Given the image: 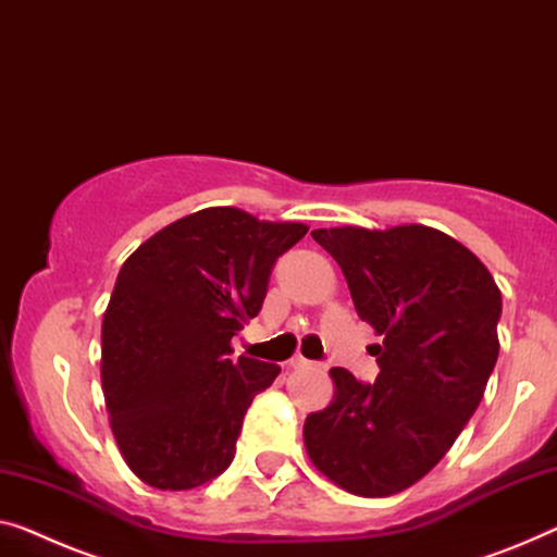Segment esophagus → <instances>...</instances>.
<instances>
[{"mask_svg": "<svg viewBox=\"0 0 557 557\" xmlns=\"http://www.w3.org/2000/svg\"><path fill=\"white\" fill-rule=\"evenodd\" d=\"M289 368H293V370H307V368H320V364H314V362L305 360V358H293V360H289Z\"/></svg>", "mask_w": 557, "mask_h": 557, "instance_id": "esophagus-1", "label": "esophagus"}]
</instances>
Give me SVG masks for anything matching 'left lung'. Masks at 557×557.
Here are the masks:
<instances>
[{
	"label": "left lung",
	"mask_w": 557,
	"mask_h": 557,
	"mask_svg": "<svg viewBox=\"0 0 557 557\" xmlns=\"http://www.w3.org/2000/svg\"><path fill=\"white\" fill-rule=\"evenodd\" d=\"M312 237L335 257L383 345L375 383L330 370L335 397L307 414V455L352 495L403 493L445 458L483 400L500 350V289L468 247L425 225Z\"/></svg>",
	"instance_id": "8db88e82"
}]
</instances>
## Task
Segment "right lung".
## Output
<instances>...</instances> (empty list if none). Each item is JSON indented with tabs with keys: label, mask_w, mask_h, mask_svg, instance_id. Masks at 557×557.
Returning <instances> with one entry per match:
<instances>
[{
	"label": "right lung",
	"mask_w": 557,
	"mask_h": 557,
	"mask_svg": "<svg viewBox=\"0 0 557 557\" xmlns=\"http://www.w3.org/2000/svg\"><path fill=\"white\" fill-rule=\"evenodd\" d=\"M300 222L207 207L172 222L122 264L102 325V387L122 458L157 491H193L235 460L252 397L280 368L230 360L257 318Z\"/></svg>",
	"instance_id": "right-lung-1"
}]
</instances>
